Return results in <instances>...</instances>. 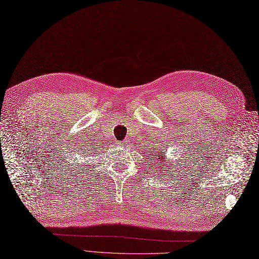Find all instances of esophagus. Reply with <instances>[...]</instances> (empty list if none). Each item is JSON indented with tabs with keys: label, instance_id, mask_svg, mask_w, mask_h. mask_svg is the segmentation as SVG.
<instances>
[{
	"label": "esophagus",
	"instance_id": "esophagus-1",
	"mask_svg": "<svg viewBox=\"0 0 259 259\" xmlns=\"http://www.w3.org/2000/svg\"><path fill=\"white\" fill-rule=\"evenodd\" d=\"M117 146H122V147L126 146V143H125V142L124 143H117Z\"/></svg>",
	"mask_w": 259,
	"mask_h": 259
}]
</instances>
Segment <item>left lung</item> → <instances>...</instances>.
Returning <instances> with one entry per match:
<instances>
[{"label": "left lung", "instance_id": "obj_1", "mask_svg": "<svg viewBox=\"0 0 259 259\" xmlns=\"http://www.w3.org/2000/svg\"><path fill=\"white\" fill-rule=\"evenodd\" d=\"M164 150H165V149H164ZM158 151H160L159 149H158ZM156 155H158V156H156V158H154V165H155V164H158V166H159L158 168H159V169H156V171H159L160 175H162L163 170L166 169L164 166H166L167 163H169V162H166V161H165L167 158L165 156V153H164V152L160 151V154L156 153ZM149 156H150V155H149ZM152 166H153V164H152ZM160 169H162V170L160 171Z\"/></svg>", "mask_w": 259, "mask_h": 259}]
</instances>
